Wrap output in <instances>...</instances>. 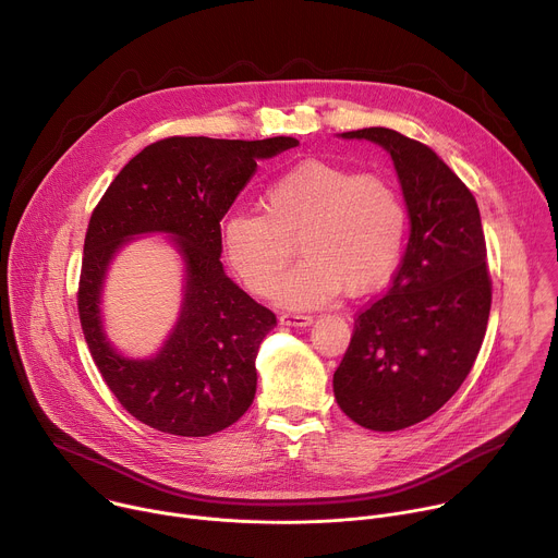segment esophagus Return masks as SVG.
Wrapping results in <instances>:
<instances>
[{
    "label": "esophagus",
    "mask_w": 558,
    "mask_h": 558,
    "mask_svg": "<svg viewBox=\"0 0 558 558\" xmlns=\"http://www.w3.org/2000/svg\"><path fill=\"white\" fill-rule=\"evenodd\" d=\"M280 325H287V327H306L313 323V317L308 313H280Z\"/></svg>",
    "instance_id": "1"
}]
</instances>
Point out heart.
Segmentation results:
<instances>
[{"instance_id": "obj_1", "label": "heart", "mask_w": 558, "mask_h": 558, "mask_svg": "<svg viewBox=\"0 0 558 558\" xmlns=\"http://www.w3.org/2000/svg\"><path fill=\"white\" fill-rule=\"evenodd\" d=\"M263 207L265 214H227L222 247L245 287L267 295L298 242L307 258L276 288L284 306H320L344 287L373 291L400 260L409 214L400 192L379 174L308 158L265 187Z\"/></svg>"}]
</instances>
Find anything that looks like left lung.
Listing matches in <instances>:
<instances>
[{"label":"left lung","mask_w":558,"mask_h":558,"mask_svg":"<svg viewBox=\"0 0 558 558\" xmlns=\"http://www.w3.org/2000/svg\"><path fill=\"white\" fill-rule=\"evenodd\" d=\"M390 151L411 216L390 289L355 313L333 373L338 407L371 430H402L437 413L480 355L493 280L480 207L424 143L388 128L344 132Z\"/></svg>","instance_id":"8db88e82"}]
</instances>
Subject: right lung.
Here are the masks:
<instances>
[{
  "label": "right lung",
  "mask_w": 558,
  "mask_h": 558,
  "mask_svg": "<svg viewBox=\"0 0 558 558\" xmlns=\"http://www.w3.org/2000/svg\"><path fill=\"white\" fill-rule=\"evenodd\" d=\"M295 145L291 136H168L141 149L97 203L78 276V320L99 373L138 422L170 435L207 437L252 407L256 355L276 327V313L225 276L220 220L256 172V158ZM145 230L180 235L186 302L165 351L151 361H128L105 342L98 293L111 254Z\"/></svg>",
  "instance_id": "1"
}]
</instances>
